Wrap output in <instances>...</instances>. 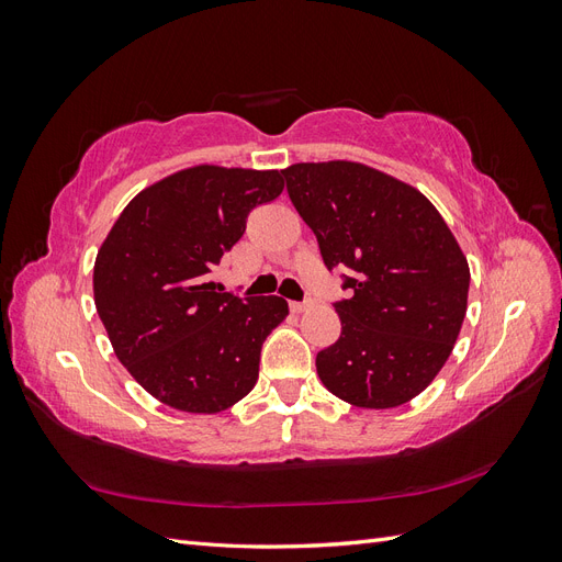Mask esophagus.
<instances>
[{"label": "esophagus", "mask_w": 562, "mask_h": 562, "mask_svg": "<svg viewBox=\"0 0 562 562\" xmlns=\"http://www.w3.org/2000/svg\"><path fill=\"white\" fill-rule=\"evenodd\" d=\"M310 307H312V300H304V302H291V310H293L295 314L307 312Z\"/></svg>", "instance_id": "obj_1"}]
</instances>
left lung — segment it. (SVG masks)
Returning <instances> with one entry per match:
<instances>
[{"label":"left lung","mask_w":562,"mask_h":562,"mask_svg":"<svg viewBox=\"0 0 562 562\" xmlns=\"http://www.w3.org/2000/svg\"><path fill=\"white\" fill-rule=\"evenodd\" d=\"M285 190L328 269L347 267L335 302L342 335L316 353L330 394L356 407L403 405L427 389L462 330L469 265L415 187L356 161L293 164Z\"/></svg>","instance_id":"obj_1"}]
</instances>
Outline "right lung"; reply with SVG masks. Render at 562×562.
I'll use <instances>...</instances> for the list:
<instances>
[{
    "label": "right lung",
    "mask_w": 562,
    "mask_h": 562,
    "mask_svg": "<svg viewBox=\"0 0 562 562\" xmlns=\"http://www.w3.org/2000/svg\"><path fill=\"white\" fill-rule=\"evenodd\" d=\"M283 192L279 171L194 166L131 199L93 267V297L116 359L157 401L213 415L258 382L279 295L217 293L211 271L241 239L248 213Z\"/></svg>",
    "instance_id": "right-lung-1"
}]
</instances>
